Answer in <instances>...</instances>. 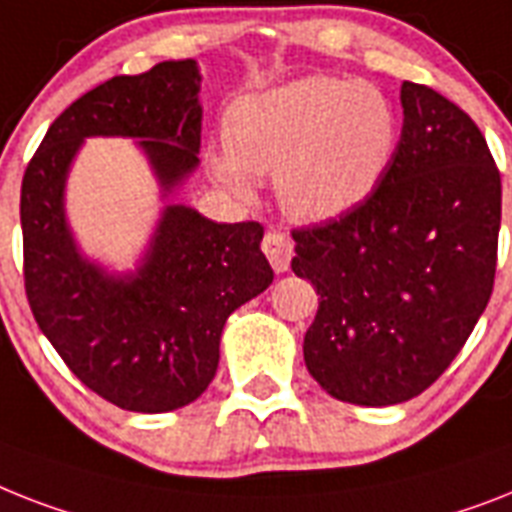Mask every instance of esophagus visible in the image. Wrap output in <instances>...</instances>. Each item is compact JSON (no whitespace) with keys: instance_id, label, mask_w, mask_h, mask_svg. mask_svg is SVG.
I'll use <instances>...</instances> for the list:
<instances>
[{"instance_id":"34e87169","label":"esophagus","mask_w":512,"mask_h":512,"mask_svg":"<svg viewBox=\"0 0 512 512\" xmlns=\"http://www.w3.org/2000/svg\"><path fill=\"white\" fill-rule=\"evenodd\" d=\"M263 252L276 273H286V270H289V263H292L294 244L292 239L286 234H281V231H268L263 239Z\"/></svg>"}]
</instances>
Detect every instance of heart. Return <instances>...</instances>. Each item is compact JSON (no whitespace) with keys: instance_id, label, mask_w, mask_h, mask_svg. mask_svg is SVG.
<instances>
[{"instance_id":"heart-1","label":"heart","mask_w":512,"mask_h":512,"mask_svg":"<svg viewBox=\"0 0 512 512\" xmlns=\"http://www.w3.org/2000/svg\"><path fill=\"white\" fill-rule=\"evenodd\" d=\"M226 139L210 165L231 194L252 199L257 176H273L294 218L326 223L352 213L384 181L400 123L373 83L305 76L236 99Z\"/></svg>"}]
</instances>
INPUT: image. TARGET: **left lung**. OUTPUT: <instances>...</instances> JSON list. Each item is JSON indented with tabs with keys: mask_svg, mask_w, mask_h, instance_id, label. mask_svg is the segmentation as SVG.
Listing matches in <instances>:
<instances>
[{
	"mask_svg": "<svg viewBox=\"0 0 512 512\" xmlns=\"http://www.w3.org/2000/svg\"><path fill=\"white\" fill-rule=\"evenodd\" d=\"M392 168L352 213L294 231L292 270L321 294L305 365L331 397L386 407L429 389L492 297L500 170L458 105L400 89Z\"/></svg>",
	"mask_w": 512,
	"mask_h": 512,
	"instance_id": "left-lung-1",
	"label": "left lung"
}]
</instances>
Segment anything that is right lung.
<instances>
[{"label": "right lung", "instance_id": "right-lung-1", "mask_svg": "<svg viewBox=\"0 0 512 512\" xmlns=\"http://www.w3.org/2000/svg\"><path fill=\"white\" fill-rule=\"evenodd\" d=\"M197 60L86 91L49 126L20 189L26 294L70 371L131 413H170L215 378L228 315L273 284L263 226L215 223L170 197L199 168ZM91 135L134 138L161 186L163 210L134 271L91 261L64 210L72 160Z\"/></svg>", "mask_w": 512, "mask_h": 512}]
</instances>
